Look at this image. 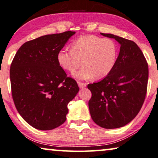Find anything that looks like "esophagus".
Here are the masks:
<instances>
[{
    "mask_svg": "<svg viewBox=\"0 0 158 158\" xmlns=\"http://www.w3.org/2000/svg\"><path fill=\"white\" fill-rule=\"evenodd\" d=\"M78 86L81 88H84L87 86V84L85 83H81V82H78Z\"/></svg>",
    "mask_w": 158,
    "mask_h": 158,
    "instance_id": "34e87169",
    "label": "esophagus"
}]
</instances>
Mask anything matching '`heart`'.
<instances>
[{
  "instance_id": "heart-1",
  "label": "heart",
  "mask_w": 158,
  "mask_h": 158,
  "mask_svg": "<svg viewBox=\"0 0 158 158\" xmlns=\"http://www.w3.org/2000/svg\"><path fill=\"white\" fill-rule=\"evenodd\" d=\"M70 49L60 50L57 61L68 72L75 71L83 63V67L73 73L78 80L104 78L110 73L117 60V44L108 38L83 35L70 44Z\"/></svg>"
}]
</instances>
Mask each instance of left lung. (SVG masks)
I'll return each instance as SVG.
<instances>
[{
    "instance_id": "obj_1",
    "label": "left lung",
    "mask_w": 158,
    "mask_h": 158,
    "mask_svg": "<svg viewBox=\"0 0 158 158\" xmlns=\"http://www.w3.org/2000/svg\"><path fill=\"white\" fill-rule=\"evenodd\" d=\"M120 44L113 69L98 83L88 85L92 93L88 102L93 120L106 129L118 128L132 121L140 110L147 93L148 65L143 52L132 40L113 34Z\"/></svg>"
}]
</instances>
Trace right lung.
<instances>
[{
    "mask_svg": "<svg viewBox=\"0 0 158 158\" xmlns=\"http://www.w3.org/2000/svg\"><path fill=\"white\" fill-rule=\"evenodd\" d=\"M73 31L51 34L23 44L11 63L10 78L13 102L22 118L41 130L65 123L68 104L79 91L57 61V54Z\"/></svg>",
    "mask_w": 158,
    "mask_h": 158,
    "instance_id": "right-lung-1",
    "label": "right lung"
}]
</instances>
